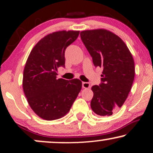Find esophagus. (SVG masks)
<instances>
[{"instance_id": "34e87169", "label": "esophagus", "mask_w": 153, "mask_h": 153, "mask_svg": "<svg viewBox=\"0 0 153 153\" xmlns=\"http://www.w3.org/2000/svg\"><path fill=\"white\" fill-rule=\"evenodd\" d=\"M82 87L83 88H89L90 87H91V84H90L88 82H83L82 83Z\"/></svg>"}]
</instances>
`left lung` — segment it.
I'll return each instance as SVG.
<instances>
[{
	"label": "left lung",
	"mask_w": 153,
	"mask_h": 153,
	"mask_svg": "<svg viewBox=\"0 0 153 153\" xmlns=\"http://www.w3.org/2000/svg\"><path fill=\"white\" fill-rule=\"evenodd\" d=\"M81 40L94 65L103 68L102 83L92 87V110L109 116L124 104L134 79V62L122 39L105 29L81 31Z\"/></svg>",
	"instance_id": "obj_1"
}]
</instances>
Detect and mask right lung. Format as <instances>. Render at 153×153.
Instances as JSON below:
<instances>
[{
	"instance_id": "obj_1",
	"label": "right lung",
	"mask_w": 153,
	"mask_h": 153,
	"mask_svg": "<svg viewBox=\"0 0 153 153\" xmlns=\"http://www.w3.org/2000/svg\"><path fill=\"white\" fill-rule=\"evenodd\" d=\"M79 31L61 30L44 37L29 54L23 75V89L29 105L41 118L59 119L68 114L82 87L74 79H57L58 68L65 67L66 48Z\"/></svg>"
}]
</instances>
